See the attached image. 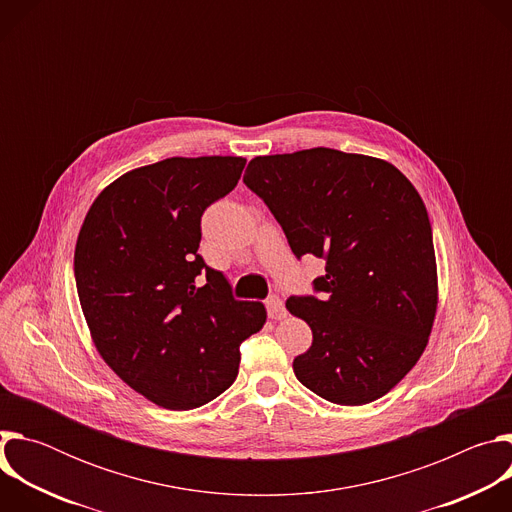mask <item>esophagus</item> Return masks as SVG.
I'll return each instance as SVG.
<instances>
[{
    "instance_id": "34e87169",
    "label": "esophagus",
    "mask_w": 512,
    "mask_h": 512,
    "mask_svg": "<svg viewBox=\"0 0 512 512\" xmlns=\"http://www.w3.org/2000/svg\"><path fill=\"white\" fill-rule=\"evenodd\" d=\"M267 314L271 320H283L287 316V310H285V304L281 298L277 296H271L267 300Z\"/></svg>"
}]
</instances>
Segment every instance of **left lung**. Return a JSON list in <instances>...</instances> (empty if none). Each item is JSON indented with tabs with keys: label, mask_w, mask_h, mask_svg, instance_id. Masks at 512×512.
I'll return each mask as SVG.
<instances>
[{
	"label": "left lung",
	"mask_w": 512,
	"mask_h": 512,
	"mask_svg": "<svg viewBox=\"0 0 512 512\" xmlns=\"http://www.w3.org/2000/svg\"><path fill=\"white\" fill-rule=\"evenodd\" d=\"M243 182L269 206L296 257L326 261L318 298H289L312 328L298 381L338 405L387 395L421 358L437 312L425 204L389 162L312 148L257 156Z\"/></svg>",
	"instance_id": "obj_1"
}]
</instances>
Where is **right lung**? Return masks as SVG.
Wrapping results in <instances>:
<instances>
[{
    "label": "right lung",
    "mask_w": 512,
    "mask_h": 512,
    "mask_svg": "<svg viewBox=\"0 0 512 512\" xmlns=\"http://www.w3.org/2000/svg\"><path fill=\"white\" fill-rule=\"evenodd\" d=\"M245 162L200 156L135 168L103 188L77 239V291L97 352L164 409L225 393L239 375V344L267 320L261 302H237L198 255L204 208L237 186Z\"/></svg>",
    "instance_id": "right-lung-1"
}]
</instances>
